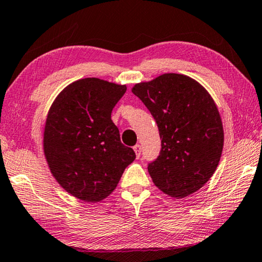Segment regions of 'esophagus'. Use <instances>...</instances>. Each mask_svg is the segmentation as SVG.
Instances as JSON below:
<instances>
[{"label": "esophagus", "mask_w": 262, "mask_h": 262, "mask_svg": "<svg viewBox=\"0 0 262 262\" xmlns=\"http://www.w3.org/2000/svg\"><path fill=\"white\" fill-rule=\"evenodd\" d=\"M134 151L136 153V157L139 158L140 154H141V146H140V145H136V146H134Z\"/></svg>", "instance_id": "1"}]
</instances>
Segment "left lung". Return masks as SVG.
<instances>
[{
    "label": "left lung",
    "instance_id": "left-lung-1",
    "mask_svg": "<svg viewBox=\"0 0 262 262\" xmlns=\"http://www.w3.org/2000/svg\"><path fill=\"white\" fill-rule=\"evenodd\" d=\"M131 91L159 127L160 156L148 165L153 183L174 199L194 194L215 173L224 146L213 98L196 80L178 73L136 83Z\"/></svg>",
    "mask_w": 262,
    "mask_h": 262
}]
</instances>
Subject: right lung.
Returning <instances> with one entry per match:
<instances>
[{
    "mask_svg": "<svg viewBox=\"0 0 262 262\" xmlns=\"http://www.w3.org/2000/svg\"><path fill=\"white\" fill-rule=\"evenodd\" d=\"M125 92V84L80 79L58 94L47 113L42 135L47 165L60 186L83 202L106 199L136 159L111 121Z\"/></svg>",
    "mask_w": 262,
    "mask_h": 262,
    "instance_id": "1",
    "label": "right lung"
}]
</instances>
